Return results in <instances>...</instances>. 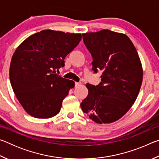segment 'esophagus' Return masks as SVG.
<instances>
[{
    "instance_id": "obj_1",
    "label": "esophagus",
    "mask_w": 159,
    "mask_h": 159,
    "mask_svg": "<svg viewBox=\"0 0 159 159\" xmlns=\"http://www.w3.org/2000/svg\"><path fill=\"white\" fill-rule=\"evenodd\" d=\"M80 85V83H79V82L75 83V86H76V87H78V86H79Z\"/></svg>"
}]
</instances>
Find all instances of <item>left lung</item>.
<instances>
[{
	"instance_id": "left-lung-1",
	"label": "left lung",
	"mask_w": 159,
	"mask_h": 159,
	"mask_svg": "<svg viewBox=\"0 0 159 159\" xmlns=\"http://www.w3.org/2000/svg\"><path fill=\"white\" fill-rule=\"evenodd\" d=\"M93 57V71H101L98 85L87 83L83 111L97 123H111L123 117L135 102L143 70L135 47L125 34L108 29L83 34Z\"/></svg>"
}]
</instances>
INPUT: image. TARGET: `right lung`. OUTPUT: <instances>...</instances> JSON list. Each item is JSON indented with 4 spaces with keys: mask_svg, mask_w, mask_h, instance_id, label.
<instances>
[{
    "mask_svg": "<svg viewBox=\"0 0 159 159\" xmlns=\"http://www.w3.org/2000/svg\"><path fill=\"white\" fill-rule=\"evenodd\" d=\"M81 34L50 29L31 35L19 45L10 66L12 90L24 109L31 116L49 118L60 111L63 99L75 85L56 70L79 45Z\"/></svg>",
    "mask_w": 159,
    "mask_h": 159,
    "instance_id": "add662e5",
    "label": "right lung"
}]
</instances>
